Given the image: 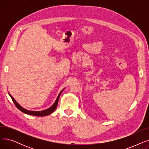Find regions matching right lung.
<instances>
[{"mask_svg": "<svg viewBox=\"0 0 149 149\" xmlns=\"http://www.w3.org/2000/svg\"><path fill=\"white\" fill-rule=\"evenodd\" d=\"M63 89L59 93L58 96L57 97L56 101H55L54 104L51 107H49V109H46V110H45V111H28L26 110V109L23 108L20 105H19L18 104V103L16 102V101H15L14 98L10 94L9 95L11 97L13 101L14 102L15 106L17 107V108L19 109V110H20L21 112L25 113L26 114H28V115H34V116H46V115H50L51 113H52L55 110H56V109L57 108V106L58 105V99H59V97H60V95L61 93V92H63Z\"/></svg>", "mask_w": 149, "mask_h": 149, "instance_id": "right-lung-1", "label": "right lung"}]
</instances>
